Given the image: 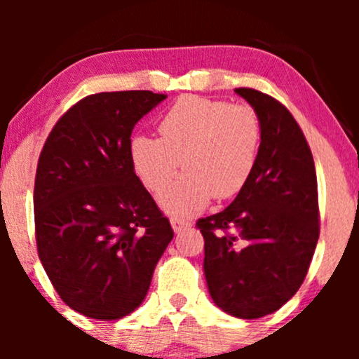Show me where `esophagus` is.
<instances>
[{
    "mask_svg": "<svg viewBox=\"0 0 359 359\" xmlns=\"http://www.w3.org/2000/svg\"><path fill=\"white\" fill-rule=\"evenodd\" d=\"M170 224H172V228H174L175 233H182V231H185V229L191 228V222L185 221V219H180V217H172Z\"/></svg>",
    "mask_w": 359,
    "mask_h": 359,
    "instance_id": "esophagus-1",
    "label": "esophagus"
}]
</instances>
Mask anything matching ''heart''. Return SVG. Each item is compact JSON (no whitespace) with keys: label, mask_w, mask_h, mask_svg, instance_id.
Returning a JSON list of instances; mask_svg holds the SVG:
<instances>
[{"label":"heart","mask_w":359,"mask_h":359,"mask_svg":"<svg viewBox=\"0 0 359 359\" xmlns=\"http://www.w3.org/2000/svg\"><path fill=\"white\" fill-rule=\"evenodd\" d=\"M160 138L137 135L130 156L151 192L165 191L180 163L185 174L160 197L172 216H191L245 187L258 160L262 130L248 106L201 96L179 97L158 123Z\"/></svg>","instance_id":"heart-1"}]
</instances>
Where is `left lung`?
Returning a JSON list of instances; mask_svg holds the SVG:
<instances>
[{"instance_id": "8db88e82", "label": "left lung", "mask_w": 359, "mask_h": 359, "mask_svg": "<svg viewBox=\"0 0 359 359\" xmlns=\"http://www.w3.org/2000/svg\"><path fill=\"white\" fill-rule=\"evenodd\" d=\"M262 130L253 174L224 211L197 221L209 294L226 314L258 319L278 311L306 278L319 240L314 158L285 106L234 89ZM228 229L235 233L228 235Z\"/></svg>"}]
</instances>
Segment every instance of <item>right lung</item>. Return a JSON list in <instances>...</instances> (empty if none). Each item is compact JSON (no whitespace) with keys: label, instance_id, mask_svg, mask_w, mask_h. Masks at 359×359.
Segmentation results:
<instances>
[{"label":"right lung","instance_id":"obj_1","mask_svg":"<svg viewBox=\"0 0 359 359\" xmlns=\"http://www.w3.org/2000/svg\"><path fill=\"white\" fill-rule=\"evenodd\" d=\"M165 97L151 90L84 97L57 121L40 154V262L60 299L90 319L137 311L174 238L130 156L135 125Z\"/></svg>","mask_w":359,"mask_h":359}]
</instances>
